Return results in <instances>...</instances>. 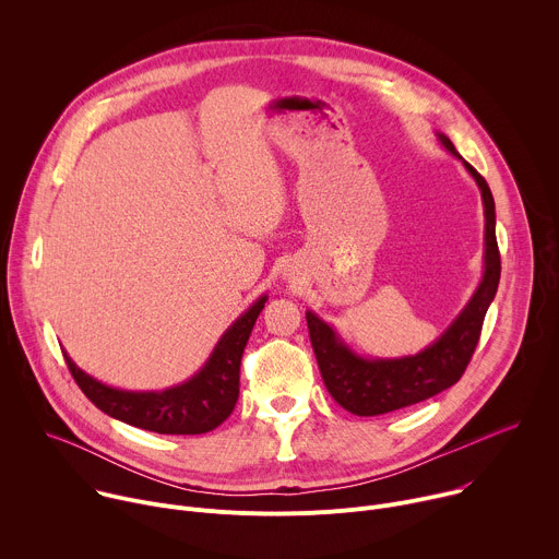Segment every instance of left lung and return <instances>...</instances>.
Here are the masks:
<instances>
[{
    "mask_svg": "<svg viewBox=\"0 0 559 559\" xmlns=\"http://www.w3.org/2000/svg\"><path fill=\"white\" fill-rule=\"evenodd\" d=\"M436 139L457 158L480 190L485 207V272L451 325L418 354L395 358L362 356L321 316L311 309L305 311L311 347L325 386L343 409L356 416H380L403 409L455 384L480 341L487 309L498 292L500 252L496 241L493 194L487 181L460 156L447 134L436 132Z\"/></svg>",
    "mask_w": 559,
    "mask_h": 559,
    "instance_id": "obj_1",
    "label": "left lung"
}]
</instances>
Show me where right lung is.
Listing matches in <instances>:
<instances>
[{"instance_id": "obj_1", "label": "right lung", "mask_w": 559, "mask_h": 559, "mask_svg": "<svg viewBox=\"0 0 559 559\" xmlns=\"http://www.w3.org/2000/svg\"><path fill=\"white\" fill-rule=\"evenodd\" d=\"M265 302L267 294H261L223 332L212 354L194 376L162 391L117 389L93 378L82 367H76L66 352L63 358L76 384L91 397V403L110 418L154 433H207L216 429L236 407L243 349Z\"/></svg>"}]
</instances>
